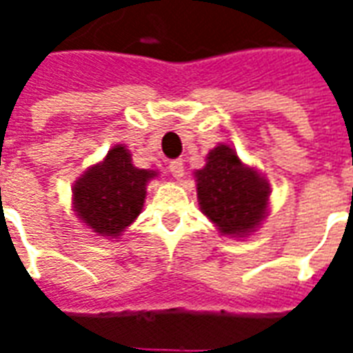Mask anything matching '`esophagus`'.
Segmentation results:
<instances>
[{"instance_id":"obj_1","label":"esophagus","mask_w":353,"mask_h":353,"mask_svg":"<svg viewBox=\"0 0 353 353\" xmlns=\"http://www.w3.org/2000/svg\"><path fill=\"white\" fill-rule=\"evenodd\" d=\"M168 170H170V174L176 177V179H181V177H183V174H185L183 161H181V159H176V161H170Z\"/></svg>"}]
</instances>
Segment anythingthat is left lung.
<instances>
[{
    "mask_svg": "<svg viewBox=\"0 0 353 353\" xmlns=\"http://www.w3.org/2000/svg\"><path fill=\"white\" fill-rule=\"evenodd\" d=\"M194 177L200 208L221 234L245 236L265 219L270 187L265 177L242 164L230 145L212 149L206 166L196 170Z\"/></svg>",
    "mask_w": 353,
    "mask_h": 353,
    "instance_id": "8db88e82",
    "label": "left lung"
}]
</instances>
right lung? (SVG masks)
<instances>
[{"label": "right lung", "mask_w": 353, "mask_h": 353, "mask_svg": "<svg viewBox=\"0 0 353 353\" xmlns=\"http://www.w3.org/2000/svg\"><path fill=\"white\" fill-rule=\"evenodd\" d=\"M157 172L136 168L124 145L88 168L73 185V208L88 229L101 236H121L141 212L145 187Z\"/></svg>", "instance_id": "add662e5"}]
</instances>
